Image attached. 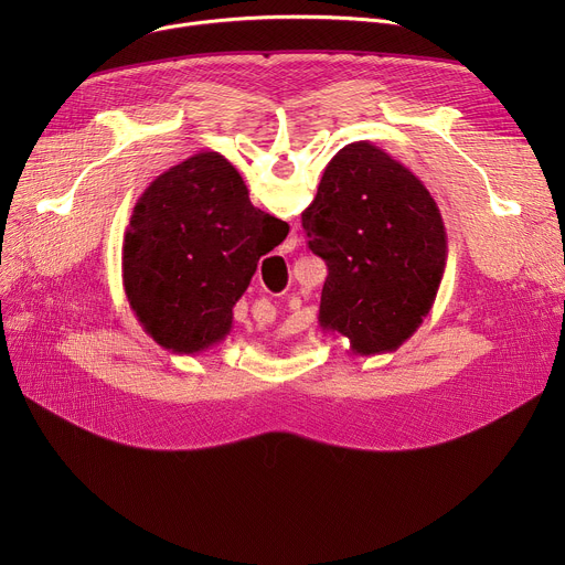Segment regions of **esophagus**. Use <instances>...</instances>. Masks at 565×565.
I'll return each mask as SVG.
<instances>
[{
	"label": "esophagus",
	"instance_id": "esophagus-1",
	"mask_svg": "<svg viewBox=\"0 0 565 565\" xmlns=\"http://www.w3.org/2000/svg\"><path fill=\"white\" fill-rule=\"evenodd\" d=\"M290 243H298V241H290Z\"/></svg>",
	"mask_w": 565,
	"mask_h": 565
}]
</instances>
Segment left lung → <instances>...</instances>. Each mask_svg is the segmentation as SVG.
<instances>
[{"label":"left lung","mask_w":565,"mask_h":565,"mask_svg":"<svg viewBox=\"0 0 565 565\" xmlns=\"http://www.w3.org/2000/svg\"><path fill=\"white\" fill-rule=\"evenodd\" d=\"M309 249L328 263L322 334L354 354L398 350L430 313L447 267V228L426 185L369 141L343 146L302 213Z\"/></svg>","instance_id":"1"}]
</instances>
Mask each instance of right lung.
<instances>
[{"mask_svg": "<svg viewBox=\"0 0 565 565\" xmlns=\"http://www.w3.org/2000/svg\"><path fill=\"white\" fill-rule=\"evenodd\" d=\"M286 226L252 205L243 175L220 153L160 173L124 235V286L143 332L175 354L224 341L258 258Z\"/></svg>", "mask_w": 565, "mask_h": 565, "instance_id": "obj_1", "label": "right lung"}]
</instances>
